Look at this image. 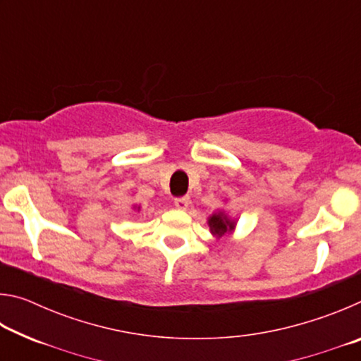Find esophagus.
Wrapping results in <instances>:
<instances>
[{"instance_id":"obj_1","label":"esophagus","mask_w":361,"mask_h":361,"mask_svg":"<svg viewBox=\"0 0 361 361\" xmlns=\"http://www.w3.org/2000/svg\"><path fill=\"white\" fill-rule=\"evenodd\" d=\"M189 202H191L189 195H183V197H176L175 199V205L178 207L180 210H186L188 207H189Z\"/></svg>"}]
</instances>
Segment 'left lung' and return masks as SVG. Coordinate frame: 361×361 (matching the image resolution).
Instances as JSON below:
<instances>
[{"label": "left lung", "mask_w": 361, "mask_h": 361, "mask_svg": "<svg viewBox=\"0 0 361 361\" xmlns=\"http://www.w3.org/2000/svg\"><path fill=\"white\" fill-rule=\"evenodd\" d=\"M209 228L212 234L215 235L216 239H219V237H223L224 234H231V232L234 231L235 221L226 215L224 212H216L209 218Z\"/></svg>", "instance_id": "1"}]
</instances>
